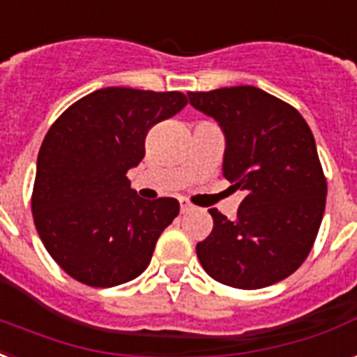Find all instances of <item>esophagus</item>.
<instances>
[{"label": "esophagus", "mask_w": 357, "mask_h": 357, "mask_svg": "<svg viewBox=\"0 0 357 357\" xmlns=\"http://www.w3.org/2000/svg\"><path fill=\"white\" fill-rule=\"evenodd\" d=\"M178 203H181V212H190V210H193V204L188 201V199L181 197L178 199Z\"/></svg>", "instance_id": "1"}]
</instances>
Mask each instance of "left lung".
<instances>
[{
	"instance_id": "8db88e82",
	"label": "left lung",
	"mask_w": 357,
	"mask_h": 357,
	"mask_svg": "<svg viewBox=\"0 0 357 357\" xmlns=\"http://www.w3.org/2000/svg\"><path fill=\"white\" fill-rule=\"evenodd\" d=\"M225 134L223 176L245 197L236 220L210 208L212 233L197 244L204 272L234 289L289 278L313 248L326 208V176L298 109L253 85L188 93Z\"/></svg>"
}]
</instances>
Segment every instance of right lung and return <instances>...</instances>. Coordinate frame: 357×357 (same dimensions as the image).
Wrapping results in <instances>:
<instances>
[{"label":"right lung","instance_id":"right-lung-1","mask_svg":"<svg viewBox=\"0 0 357 357\" xmlns=\"http://www.w3.org/2000/svg\"><path fill=\"white\" fill-rule=\"evenodd\" d=\"M188 104L178 91L106 87L79 98L52 124L31 195L37 233L57 264L89 287L132 281L151 262L178 201L141 199L126 173L145 156V137Z\"/></svg>","mask_w":357,"mask_h":357}]
</instances>
